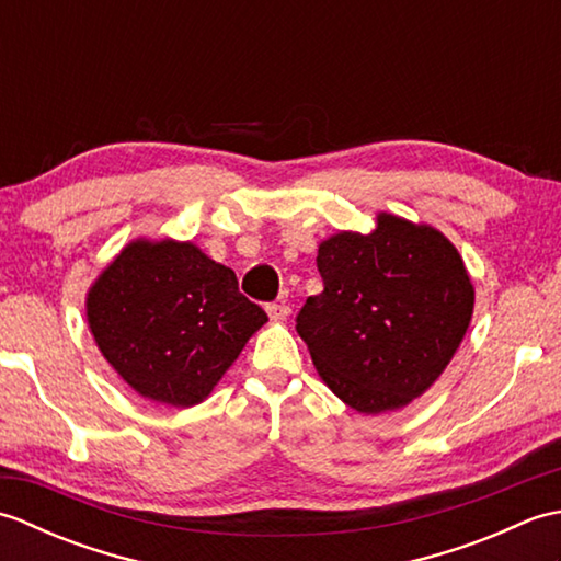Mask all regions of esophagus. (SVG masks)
<instances>
[{
  "label": "esophagus",
  "instance_id": "esophagus-1",
  "mask_svg": "<svg viewBox=\"0 0 561 561\" xmlns=\"http://www.w3.org/2000/svg\"><path fill=\"white\" fill-rule=\"evenodd\" d=\"M265 311L272 320H287L291 308H289V304H284V301H274V304L265 306Z\"/></svg>",
  "mask_w": 561,
  "mask_h": 561
}]
</instances>
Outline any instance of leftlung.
Listing matches in <instances>:
<instances>
[{
    "label": "left lung",
    "mask_w": 561,
    "mask_h": 561,
    "mask_svg": "<svg viewBox=\"0 0 561 561\" xmlns=\"http://www.w3.org/2000/svg\"><path fill=\"white\" fill-rule=\"evenodd\" d=\"M323 291L296 332L320 378L352 410H400L434 383L470 325L474 289L458 250L432 226L378 214L371 233L320 243Z\"/></svg>",
    "instance_id": "1"
}]
</instances>
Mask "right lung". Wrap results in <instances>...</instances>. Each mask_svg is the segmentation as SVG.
Masks as SVG:
<instances>
[{
	"label": "right lung",
	"instance_id": "obj_1",
	"mask_svg": "<svg viewBox=\"0 0 561 561\" xmlns=\"http://www.w3.org/2000/svg\"><path fill=\"white\" fill-rule=\"evenodd\" d=\"M87 316L125 383L173 408L205 400L267 320L233 270L175 241L129 243L91 287Z\"/></svg>",
	"mask_w": 561,
	"mask_h": 561
}]
</instances>
